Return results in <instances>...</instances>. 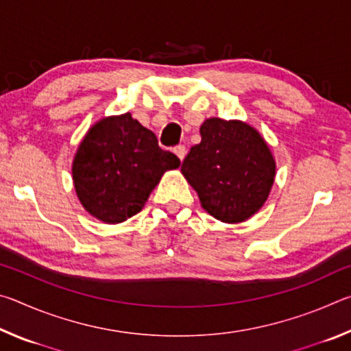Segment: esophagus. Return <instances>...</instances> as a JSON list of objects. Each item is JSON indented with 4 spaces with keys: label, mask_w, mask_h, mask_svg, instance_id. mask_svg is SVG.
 Listing matches in <instances>:
<instances>
[{
    "label": "esophagus",
    "mask_w": 351,
    "mask_h": 351,
    "mask_svg": "<svg viewBox=\"0 0 351 351\" xmlns=\"http://www.w3.org/2000/svg\"><path fill=\"white\" fill-rule=\"evenodd\" d=\"M173 153L176 154L178 158H180V161H182V159L186 158L187 150H186V147H184V145H176V147L173 148Z\"/></svg>",
    "instance_id": "esophagus-1"
}]
</instances>
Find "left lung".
<instances>
[{
	"label": "left lung",
	"instance_id": "1",
	"mask_svg": "<svg viewBox=\"0 0 351 351\" xmlns=\"http://www.w3.org/2000/svg\"><path fill=\"white\" fill-rule=\"evenodd\" d=\"M181 171L201 206L223 223L251 218L268 199L276 161L257 130L241 121L210 117L199 128Z\"/></svg>",
	"mask_w": 351,
	"mask_h": 351
}]
</instances>
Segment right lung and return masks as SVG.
I'll return each mask as SVG.
<instances>
[{
	"mask_svg": "<svg viewBox=\"0 0 351 351\" xmlns=\"http://www.w3.org/2000/svg\"><path fill=\"white\" fill-rule=\"evenodd\" d=\"M150 130L130 112L105 117L88 130L73 162L82 206L104 223L116 224L142 210L164 171L180 167Z\"/></svg>",
	"mask_w": 351,
	"mask_h": 351,
	"instance_id": "obj_1",
	"label": "right lung"
}]
</instances>
